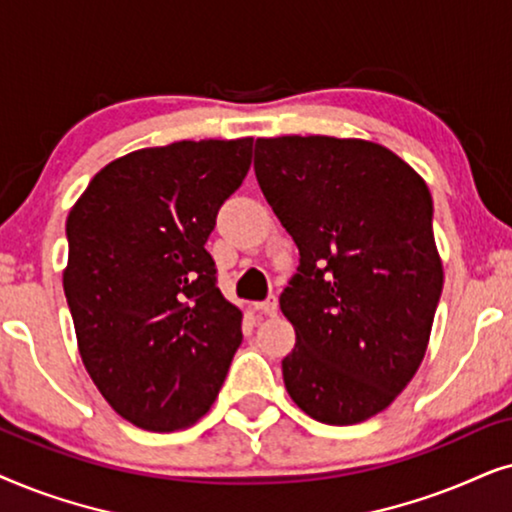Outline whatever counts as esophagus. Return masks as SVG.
Instances as JSON below:
<instances>
[{"label":"esophagus","mask_w":512,"mask_h":512,"mask_svg":"<svg viewBox=\"0 0 512 512\" xmlns=\"http://www.w3.org/2000/svg\"><path fill=\"white\" fill-rule=\"evenodd\" d=\"M255 309L260 311V313H264V316H276V311H278L276 295H269L267 299H264V302H257Z\"/></svg>","instance_id":"esophagus-1"}]
</instances>
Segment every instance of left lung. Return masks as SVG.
<instances>
[{"label":"left lung","instance_id":"left-lung-1","mask_svg":"<svg viewBox=\"0 0 512 512\" xmlns=\"http://www.w3.org/2000/svg\"><path fill=\"white\" fill-rule=\"evenodd\" d=\"M255 175L299 248L285 388L320 424H360L424 360L442 295L431 192L391 149L327 135L260 138Z\"/></svg>","mask_w":512,"mask_h":512}]
</instances>
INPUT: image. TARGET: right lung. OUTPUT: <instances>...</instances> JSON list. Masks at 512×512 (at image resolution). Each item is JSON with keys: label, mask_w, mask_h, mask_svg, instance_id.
Returning a JSON list of instances; mask_svg holds the SVG:
<instances>
[{"label": "right lung", "mask_w": 512, "mask_h": 512, "mask_svg": "<svg viewBox=\"0 0 512 512\" xmlns=\"http://www.w3.org/2000/svg\"><path fill=\"white\" fill-rule=\"evenodd\" d=\"M250 161L252 138L138 149L102 168L67 217L63 288L81 360L145 431L196 424L243 342L206 241Z\"/></svg>", "instance_id": "add662e5"}]
</instances>
